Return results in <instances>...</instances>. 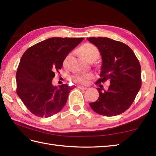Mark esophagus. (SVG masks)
<instances>
[{
    "label": "esophagus",
    "mask_w": 156,
    "mask_h": 156,
    "mask_svg": "<svg viewBox=\"0 0 156 156\" xmlns=\"http://www.w3.org/2000/svg\"><path fill=\"white\" fill-rule=\"evenodd\" d=\"M78 88L81 89V90H87V87H83V86H78Z\"/></svg>",
    "instance_id": "obj_1"
}]
</instances>
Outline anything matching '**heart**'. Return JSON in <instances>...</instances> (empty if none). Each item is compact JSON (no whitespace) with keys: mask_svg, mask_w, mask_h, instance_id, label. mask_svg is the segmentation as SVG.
Instances as JSON below:
<instances>
[{"mask_svg":"<svg viewBox=\"0 0 156 156\" xmlns=\"http://www.w3.org/2000/svg\"><path fill=\"white\" fill-rule=\"evenodd\" d=\"M80 53L84 59L89 61L90 59H97L99 56V51L98 48L95 45L91 44H85L82 45L80 48ZM69 56L66 58L64 61V64L66 65L67 63ZM93 75L90 73H80L73 76L74 80L79 83L86 84L92 78Z\"/></svg>","mask_w":156,"mask_h":156,"instance_id":"heart-1","label":"heart"}]
</instances>
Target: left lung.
I'll return each mask as SVG.
<instances>
[{
    "mask_svg": "<svg viewBox=\"0 0 156 156\" xmlns=\"http://www.w3.org/2000/svg\"><path fill=\"white\" fill-rule=\"evenodd\" d=\"M102 56L100 77L96 84L110 82L107 90L99 86L98 100L90 102L97 113L111 117L126 111L141 87V66L133 50L123 43L107 37H88Z\"/></svg>",
    "mask_w": 156,
    "mask_h": 156,
    "instance_id": "left-lung-1",
    "label": "left lung"
}]
</instances>
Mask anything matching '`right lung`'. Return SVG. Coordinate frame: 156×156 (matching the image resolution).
I'll return each instance as SVG.
<instances>
[{
  "label": "right lung",
  "mask_w": 156,
  "mask_h": 156,
  "mask_svg": "<svg viewBox=\"0 0 156 156\" xmlns=\"http://www.w3.org/2000/svg\"><path fill=\"white\" fill-rule=\"evenodd\" d=\"M83 37H51L27 49L23 54L16 74V94L31 113L49 117L64 107L74 87L52 84L68 54Z\"/></svg>",
  "instance_id": "right-lung-1"
}]
</instances>
